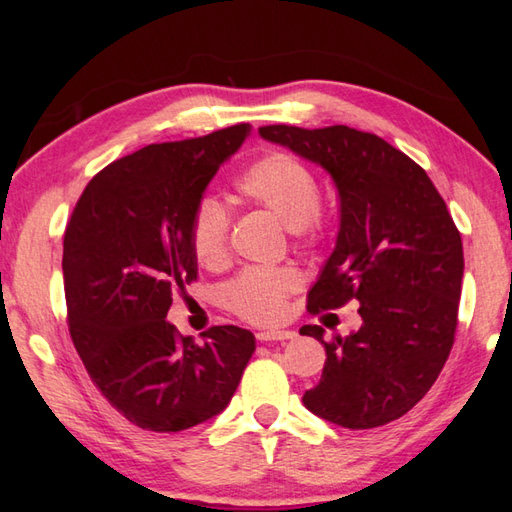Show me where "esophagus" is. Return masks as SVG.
<instances>
[{
  "label": "esophagus",
  "instance_id": "1",
  "mask_svg": "<svg viewBox=\"0 0 512 512\" xmlns=\"http://www.w3.org/2000/svg\"><path fill=\"white\" fill-rule=\"evenodd\" d=\"M295 332L292 330H264V332H257V341L262 343H270V341H290L295 339Z\"/></svg>",
  "mask_w": 512,
  "mask_h": 512
}]
</instances>
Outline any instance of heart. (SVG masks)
<instances>
[{
    "mask_svg": "<svg viewBox=\"0 0 512 512\" xmlns=\"http://www.w3.org/2000/svg\"><path fill=\"white\" fill-rule=\"evenodd\" d=\"M237 191L264 206L295 233L317 220L321 191L314 173L286 154H268L253 162L237 180ZM228 215L220 202L206 198L191 222V250L202 268L215 270L226 262ZM299 288L292 268H248L224 288V303L250 323H275L286 312V299Z\"/></svg>",
    "mask_w": 512,
    "mask_h": 512,
    "instance_id": "obj_1",
    "label": "heart"
}]
</instances>
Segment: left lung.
I'll list each match as a JSON object with an SVG mask.
<instances>
[{
    "mask_svg": "<svg viewBox=\"0 0 512 512\" xmlns=\"http://www.w3.org/2000/svg\"><path fill=\"white\" fill-rule=\"evenodd\" d=\"M259 136L321 167L339 191V233L308 308L361 303L352 334L325 341L321 325L299 330L328 354L303 405L345 429L405 416L436 383L458 325L464 253L447 204L427 171L374 134L270 125Z\"/></svg>",
    "mask_w": 512,
    "mask_h": 512,
    "instance_id": "obj_1",
    "label": "left lung"
}]
</instances>
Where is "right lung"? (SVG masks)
<instances>
[{
    "label": "right lung",
    "mask_w": 512,
    "mask_h": 512,
    "mask_svg": "<svg viewBox=\"0 0 512 512\" xmlns=\"http://www.w3.org/2000/svg\"><path fill=\"white\" fill-rule=\"evenodd\" d=\"M250 125L147 145L107 165L74 206L63 286L76 352L94 385L140 429L184 431L231 402L255 336L215 325L202 345L178 336L173 292L198 277L193 213Z\"/></svg>",
    "instance_id": "obj_1"
}]
</instances>
